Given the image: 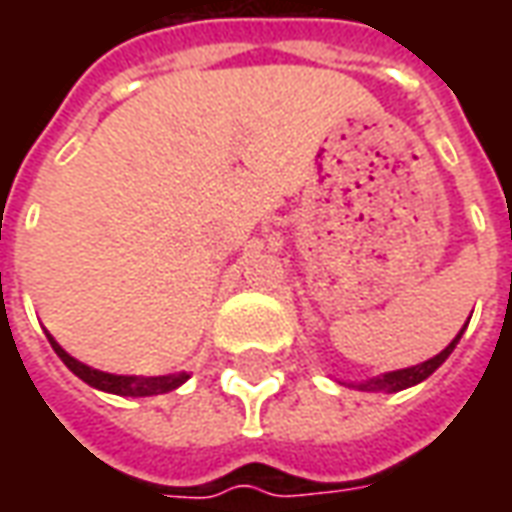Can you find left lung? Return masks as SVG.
<instances>
[{"label": "left lung", "instance_id": "1", "mask_svg": "<svg viewBox=\"0 0 512 512\" xmlns=\"http://www.w3.org/2000/svg\"><path fill=\"white\" fill-rule=\"evenodd\" d=\"M466 329V326H463ZM463 329L458 332V337L452 340L441 354H436L433 359H428V362H422V365H414V367H406V370H395V373H384V376L373 378V381H367V384H359V389H365V392H400V389H408V386L419 384V381H425V378L433 373V370H439L441 362L447 359V356L452 354V348L458 345V340H461Z\"/></svg>", "mask_w": 512, "mask_h": 512}]
</instances>
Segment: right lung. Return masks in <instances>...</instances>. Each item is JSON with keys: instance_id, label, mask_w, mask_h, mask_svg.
I'll use <instances>...</instances> for the list:
<instances>
[{"instance_id": "1", "label": "right lung", "mask_w": 512, "mask_h": 512, "mask_svg": "<svg viewBox=\"0 0 512 512\" xmlns=\"http://www.w3.org/2000/svg\"><path fill=\"white\" fill-rule=\"evenodd\" d=\"M51 348L57 351L65 367L82 378L84 384L95 386V389H104V392H112V395H123V397H150V395H164V392H172L178 389L183 381H186V373H178V376H112V373H101V370H93V367L82 365L76 362L71 354H65L60 345L54 343V337L49 334Z\"/></svg>"}]
</instances>
